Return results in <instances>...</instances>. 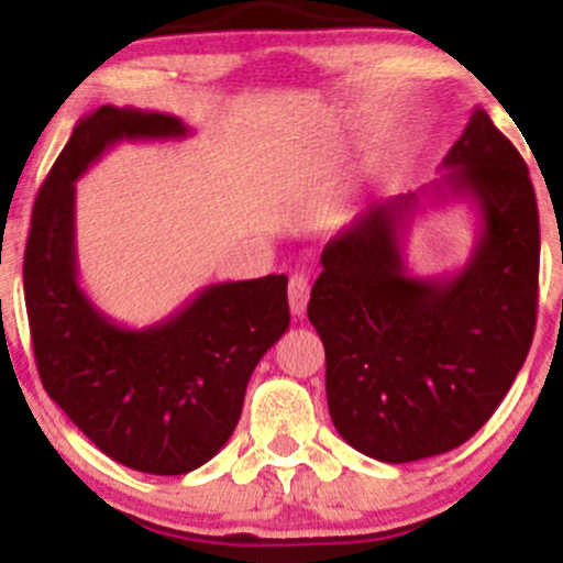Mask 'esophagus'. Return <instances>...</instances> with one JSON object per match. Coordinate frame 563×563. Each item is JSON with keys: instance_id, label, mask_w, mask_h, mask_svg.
<instances>
[{"instance_id": "34e87169", "label": "esophagus", "mask_w": 563, "mask_h": 563, "mask_svg": "<svg viewBox=\"0 0 563 563\" xmlns=\"http://www.w3.org/2000/svg\"><path fill=\"white\" fill-rule=\"evenodd\" d=\"M307 301H310V280H307V275H291V283H288V305H291V312L305 314Z\"/></svg>"}]
</instances>
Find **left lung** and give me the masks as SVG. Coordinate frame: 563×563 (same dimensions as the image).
<instances>
[{"mask_svg": "<svg viewBox=\"0 0 563 563\" xmlns=\"http://www.w3.org/2000/svg\"><path fill=\"white\" fill-rule=\"evenodd\" d=\"M443 168L432 195L478 208L465 267L409 275L404 234L419 195H400L329 240L307 305L333 428L390 465L452 452L484 428L534 336L540 216L527 163L475 109Z\"/></svg>", "mask_w": 563, "mask_h": 563, "instance_id": "obj_1", "label": "left lung"}]
</instances>
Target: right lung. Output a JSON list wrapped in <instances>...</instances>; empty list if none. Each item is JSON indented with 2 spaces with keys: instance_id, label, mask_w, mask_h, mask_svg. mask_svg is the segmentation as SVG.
<instances>
[{
  "instance_id": "obj_1",
  "label": "right lung",
  "mask_w": 563,
  "mask_h": 563,
  "mask_svg": "<svg viewBox=\"0 0 563 563\" xmlns=\"http://www.w3.org/2000/svg\"><path fill=\"white\" fill-rule=\"evenodd\" d=\"M187 133L159 111L101 107L82 117L36 195L23 256L47 395L103 454L152 475H184L221 452L253 368L291 323L286 275L206 286L150 329L111 323L79 288L74 181L117 141Z\"/></svg>"
}]
</instances>
